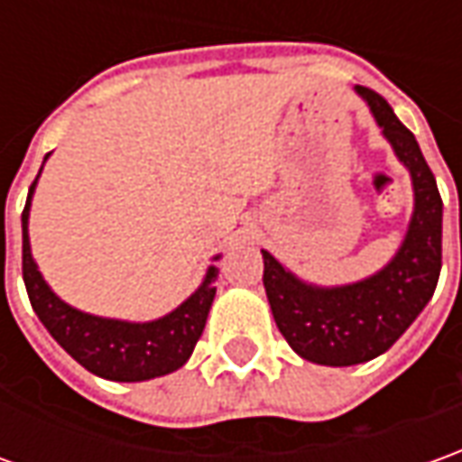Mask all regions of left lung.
Listing matches in <instances>:
<instances>
[{
    "label": "left lung",
    "instance_id": "8db88e82",
    "mask_svg": "<svg viewBox=\"0 0 462 462\" xmlns=\"http://www.w3.org/2000/svg\"><path fill=\"white\" fill-rule=\"evenodd\" d=\"M356 93L412 177L415 212L397 255L364 281L321 288L263 250L273 319L298 356L323 366H351L384 354L428 306L442 268V199L428 162L387 100L362 86Z\"/></svg>",
    "mask_w": 462,
    "mask_h": 462
}]
</instances>
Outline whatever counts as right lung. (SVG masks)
<instances>
[{"label":"right lung","mask_w":462,"mask_h":462,"mask_svg":"<svg viewBox=\"0 0 462 462\" xmlns=\"http://www.w3.org/2000/svg\"><path fill=\"white\" fill-rule=\"evenodd\" d=\"M34 184L37 179L30 187L27 205L22 212V278L34 313L50 331V337L80 366H86L88 372L111 382H146L153 376L171 374L179 366H184L205 331L207 316L217 293V268L209 265L202 285L181 306L156 321H118L73 309L70 303L52 293L42 273L37 271L30 250L27 222ZM215 260H219V255H215Z\"/></svg>","instance_id":"right-lung-1"}]
</instances>
